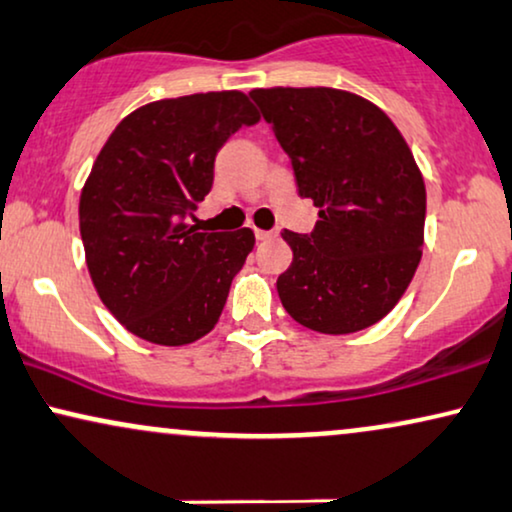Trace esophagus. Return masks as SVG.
Masks as SVG:
<instances>
[{
  "instance_id": "esophagus-1",
  "label": "esophagus",
  "mask_w": 512,
  "mask_h": 512,
  "mask_svg": "<svg viewBox=\"0 0 512 512\" xmlns=\"http://www.w3.org/2000/svg\"><path fill=\"white\" fill-rule=\"evenodd\" d=\"M254 235H256V240L265 242V240H272V237H277V230H258V228H254Z\"/></svg>"
}]
</instances>
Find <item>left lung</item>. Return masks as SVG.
Wrapping results in <instances>:
<instances>
[{"instance_id": "left-lung-1", "label": "left lung", "mask_w": 512, "mask_h": 512, "mask_svg": "<svg viewBox=\"0 0 512 512\" xmlns=\"http://www.w3.org/2000/svg\"><path fill=\"white\" fill-rule=\"evenodd\" d=\"M291 159L313 232L284 230L294 261L277 277L284 310L320 334H353L395 308L421 261L426 185L383 110L348 91L249 94Z\"/></svg>"}]
</instances>
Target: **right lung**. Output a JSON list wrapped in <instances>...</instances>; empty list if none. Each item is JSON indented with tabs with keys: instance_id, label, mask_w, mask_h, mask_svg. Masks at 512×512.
Instances as JSON below:
<instances>
[{
	"instance_id": "1",
	"label": "right lung",
	"mask_w": 512,
	"mask_h": 512,
	"mask_svg": "<svg viewBox=\"0 0 512 512\" xmlns=\"http://www.w3.org/2000/svg\"><path fill=\"white\" fill-rule=\"evenodd\" d=\"M240 91L143 105L103 145L79 199V232L105 308L131 334L185 345L209 334L254 232H197L218 150L258 124Z\"/></svg>"
}]
</instances>
